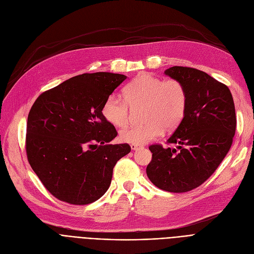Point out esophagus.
Returning a JSON list of instances; mask_svg holds the SVG:
<instances>
[{
    "instance_id": "34e87169",
    "label": "esophagus",
    "mask_w": 254,
    "mask_h": 254,
    "mask_svg": "<svg viewBox=\"0 0 254 254\" xmlns=\"http://www.w3.org/2000/svg\"><path fill=\"white\" fill-rule=\"evenodd\" d=\"M141 147V146L140 145H138V144H130V148L132 149V150H137L138 148H140Z\"/></svg>"
}]
</instances>
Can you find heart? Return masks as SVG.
Segmentation results:
<instances>
[{"label":"heart","mask_w":254,"mask_h":254,"mask_svg":"<svg viewBox=\"0 0 254 254\" xmlns=\"http://www.w3.org/2000/svg\"><path fill=\"white\" fill-rule=\"evenodd\" d=\"M124 99L115 93L107 98L102 114L109 124L122 127L129 118V107L143 105L142 125H130L119 132L122 141L132 144L148 143L162 135L164 127L175 128L184 117L188 92L177 79H166L150 73H140L123 89Z\"/></svg>","instance_id":"b5f03b06"}]
</instances>
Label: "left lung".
I'll return each instance as SVG.
<instances>
[{"mask_svg": "<svg viewBox=\"0 0 254 254\" xmlns=\"http://www.w3.org/2000/svg\"><path fill=\"white\" fill-rule=\"evenodd\" d=\"M165 74L183 83L188 106L167 141L177 147L150 145L146 173L158 189L186 192L203 184L229 152L237 125L235 104L229 87L201 70L175 65Z\"/></svg>", "mask_w": 254, "mask_h": 254, "instance_id": "8db88e82", "label": "left lung"}]
</instances>
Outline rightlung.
Wrapping results in <instances>:
<instances>
[{
  "instance_id": "right-lung-1",
  "label": "right lung",
  "mask_w": 254,
  "mask_h": 254,
  "mask_svg": "<svg viewBox=\"0 0 254 254\" xmlns=\"http://www.w3.org/2000/svg\"><path fill=\"white\" fill-rule=\"evenodd\" d=\"M127 79L106 72L78 75L40 95L28 116V161L45 189L62 202L87 205L109 189L113 168L130 151L108 144L117 131L102 106Z\"/></svg>"
}]
</instances>
